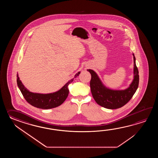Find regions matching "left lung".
Returning <instances> with one entry per match:
<instances>
[{
	"label": "left lung",
	"mask_w": 158,
	"mask_h": 158,
	"mask_svg": "<svg viewBox=\"0 0 158 158\" xmlns=\"http://www.w3.org/2000/svg\"><path fill=\"white\" fill-rule=\"evenodd\" d=\"M134 59V78L129 86L121 90H112L106 87L97 74L93 70L88 69L91 75L90 85L91 92L94 100L103 107L108 109H117L122 107L131 99L137 89L139 84V72Z\"/></svg>",
	"instance_id": "left-lung-1"
}]
</instances>
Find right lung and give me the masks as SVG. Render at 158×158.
<instances>
[{"instance_id": "1", "label": "right lung", "mask_w": 158, "mask_h": 158, "mask_svg": "<svg viewBox=\"0 0 158 158\" xmlns=\"http://www.w3.org/2000/svg\"><path fill=\"white\" fill-rule=\"evenodd\" d=\"M80 74V72H78L74 76V78L77 77ZM73 80L74 78L69 81L63 87L56 92L50 94H40L34 93L28 90L22 84L17 74V86L25 100L35 107L45 110L57 107L63 103L69 94L68 86Z\"/></svg>"}]
</instances>
